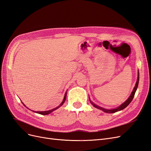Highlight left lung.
Here are the masks:
<instances>
[{
	"label": "left lung",
	"mask_w": 151,
	"mask_h": 151,
	"mask_svg": "<svg viewBox=\"0 0 151 151\" xmlns=\"http://www.w3.org/2000/svg\"><path fill=\"white\" fill-rule=\"evenodd\" d=\"M139 72L138 71V77H137V82H136V84H135V86L134 87V88L133 89V91H132V92L130 94V96L129 97V98H128L126 101L123 103L121 105H120L119 106L116 108H114V109H105V108H103L101 106H98V105H96V104H94L93 102H92V101L90 99V98H89V101L91 102V103L92 104L93 106L95 108H96L99 109H100V110H102L103 111H104V113H114L115 112H117V111H121L122 110V109H123L124 108H125L128 105H129L131 101H132V99H133L134 97V95H135V93L136 92V90L137 89V87H138V85H139Z\"/></svg>",
	"instance_id": "8db88e82"
}]
</instances>
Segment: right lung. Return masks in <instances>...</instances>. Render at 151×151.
Masks as SVG:
<instances>
[{"label":"right lung","mask_w":151,"mask_h":151,"mask_svg":"<svg viewBox=\"0 0 151 151\" xmlns=\"http://www.w3.org/2000/svg\"><path fill=\"white\" fill-rule=\"evenodd\" d=\"M66 96H67V92L65 93V96H64V98H63V101H62V102L60 103V104L58 106H57V107H56V108H53V109H50V110H48V111H34V112H35V113H36L40 114V115H48V114H50V113H52V111H55V110H56V109H57L58 108H60V106H62L63 104L64 103V102H65V99H66ZM21 102H22V101H21ZM22 103L24 104V106H25V104H24L23 103ZM27 108L29 109L28 108Z\"/></svg>","instance_id":"add662e5"}]
</instances>
